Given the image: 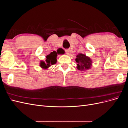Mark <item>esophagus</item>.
Listing matches in <instances>:
<instances>
[{
	"label": "esophagus",
	"instance_id": "34e87169",
	"mask_svg": "<svg viewBox=\"0 0 128 128\" xmlns=\"http://www.w3.org/2000/svg\"><path fill=\"white\" fill-rule=\"evenodd\" d=\"M66 54H67V55L69 56V55L70 54V53H71V51H70V50H69V49L66 50Z\"/></svg>",
	"mask_w": 128,
	"mask_h": 128
}]
</instances>
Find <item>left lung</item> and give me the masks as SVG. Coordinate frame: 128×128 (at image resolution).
<instances>
[{"instance_id":"8db88e82","label":"left lung","mask_w":128,"mask_h":128,"mask_svg":"<svg viewBox=\"0 0 128 128\" xmlns=\"http://www.w3.org/2000/svg\"><path fill=\"white\" fill-rule=\"evenodd\" d=\"M75 60L77 63L76 67L79 70L85 72L91 68L92 60L90 57L82 53H78L76 56Z\"/></svg>"}]
</instances>
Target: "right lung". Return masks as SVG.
<instances>
[{"mask_svg": "<svg viewBox=\"0 0 128 128\" xmlns=\"http://www.w3.org/2000/svg\"><path fill=\"white\" fill-rule=\"evenodd\" d=\"M57 54L56 52H51L48 55L46 56L45 61H40V66L41 68L42 69H48L51 65L54 64L56 63V58H57Z\"/></svg>", "mask_w": 128, "mask_h": 128, "instance_id": "right-lung-1", "label": "right lung"}]
</instances>
